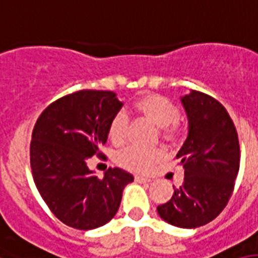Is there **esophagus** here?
<instances>
[{"label": "esophagus", "instance_id": "34e87169", "mask_svg": "<svg viewBox=\"0 0 258 258\" xmlns=\"http://www.w3.org/2000/svg\"><path fill=\"white\" fill-rule=\"evenodd\" d=\"M135 179L137 183H149V181H151V177L143 176V175H136Z\"/></svg>", "mask_w": 258, "mask_h": 258}]
</instances>
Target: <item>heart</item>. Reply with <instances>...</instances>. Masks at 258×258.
Segmentation results:
<instances>
[{
  "label": "heart",
  "instance_id": "heart-1",
  "mask_svg": "<svg viewBox=\"0 0 258 258\" xmlns=\"http://www.w3.org/2000/svg\"><path fill=\"white\" fill-rule=\"evenodd\" d=\"M135 109L140 114L148 118L152 123L160 127L161 136L167 140H175L179 136V109L169 98L159 94H147L139 98ZM127 131V115L125 111H117L109 125V137L114 144L123 143ZM160 148H141L132 145L127 147L118 156V164L133 171H147L163 157Z\"/></svg>",
  "mask_w": 258,
  "mask_h": 258
}]
</instances>
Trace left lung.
<instances>
[{
	"mask_svg": "<svg viewBox=\"0 0 258 258\" xmlns=\"http://www.w3.org/2000/svg\"><path fill=\"white\" fill-rule=\"evenodd\" d=\"M180 99L188 117V136L176 155L184 181L157 213L173 226L194 229L217 218L230 199L239 143L233 119L215 98L192 90Z\"/></svg>",
	"mask_w": 258,
	"mask_h": 258,
	"instance_id": "left-lung-1",
	"label": "left lung"
}]
</instances>
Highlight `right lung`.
I'll return each instance as SVG.
<instances>
[{
  "label": "right lung",
  "instance_id": "right-lung-1",
  "mask_svg": "<svg viewBox=\"0 0 258 258\" xmlns=\"http://www.w3.org/2000/svg\"><path fill=\"white\" fill-rule=\"evenodd\" d=\"M122 107L113 91L81 90L52 102L32 132L31 168L40 195L67 226L91 230L118 211L133 175L109 168L103 177L90 171V157L102 156L113 115Z\"/></svg>",
  "mask_w": 258,
  "mask_h": 258
}]
</instances>
